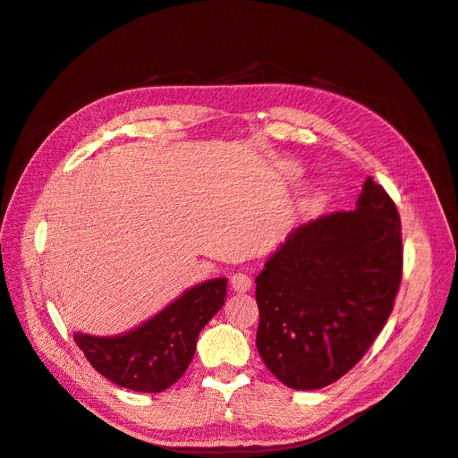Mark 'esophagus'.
<instances>
[{"instance_id": "34e87169", "label": "esophagus", "mask_w": 458, "mask_h": 458, "mask_svg": "<svg viewBox=\"0 0 458 458\" xmlns=\"http://www.w3.org/2000/svg\"><path fill=\"white\" fill-rule=\"evenodd\" d=\"M231 287L237 293H246L252 287V279L249 274H244V271H237V274H233L231 277Z\"/></svg>"}]
</instances>
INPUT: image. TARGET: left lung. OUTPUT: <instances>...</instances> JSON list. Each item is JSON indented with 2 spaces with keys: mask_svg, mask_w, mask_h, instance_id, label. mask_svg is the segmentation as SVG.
I'll list each match as a JSON object with an SVG mask.
<instances>
[{
  "mask_svg": "<svg viewBox=\"0 0 458 458\" xmlns=\"http://www.w3.org/2000/svg\"><path fill=\"white\" fill-rule=\"evenodd\" d=\"M403 276L401 219L368 177L352 212L293 229L256 277L264 364L291 389L343 377L379 335Z\"/></svg>",
  "mask_w": 458,
  "mask_h": 458,
  "instance_id": "8db88e82",
  "label": "left lung"
}]
</instances>
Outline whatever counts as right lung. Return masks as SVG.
I'll return each mask as SVG.
<instances>
[{
  "label": "right lung",
  "mask_w": 458,
  "mask_h": 458,
  "mask_svg": "<svg viewBox=\"0 0 458 458\" xmlns=\"http://www.w3.org/2000/svg\"><path fill=\"white\" fill-rule=\"evenodd\" d=\"M227 279H208L121 335L77 331L75 343L106 379L139 393H162L187 372L202 327L225 304Z\"/></svg>",
  "instance_id": "right-lung-1"
}]
</instances>
